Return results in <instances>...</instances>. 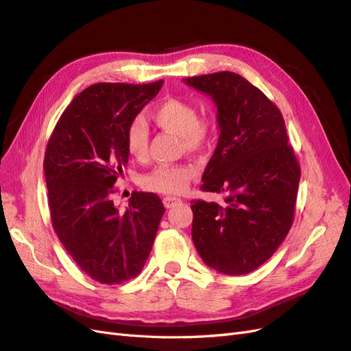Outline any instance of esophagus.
<instances>
[{"label": "esophagus", "mask_w": 351, "mask_h": 351, "mask_svg": "<svg viewBox=\"0 0 351 351\" xmlns=\"http://www.w3.org/2000/svg\"><path fill=\"white\" fill-rule=\"evenodd\" d=\"M182 200L179 197H175V195H166L165 199H162V203H165L166 208H173L178 203H181Z\"/></svg>", "instance_id": "obj_1"}]
</instances>
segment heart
<instances>
[{
    "instance_id": "b5f03b06",
    "label": "heart",
    "mask_w": 351,
    "mask_h": 351,
    "mask_svg": "<svg viewBox=\"0 0 351 351\" xmlns=\"http://www.w3.org/2000/svg\"><path fill=\"white\" fill-rule=\"evenodd\" d=\"M152 119L161 128L181 136L185 151H202L210 145L215 134V121L199 115L195 104L167 97L160 101L151 112ZM149 130L142 118H134L125 132V148L132 157L143 160L148 154ZM197 176V167L189 162L179 165H161L154 167L142 178V186L149 191L162 194H181L189 189L190 182Z\"/></svg>"
}]
</instances>
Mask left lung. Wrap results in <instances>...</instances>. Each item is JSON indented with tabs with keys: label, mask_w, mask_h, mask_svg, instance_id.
Instances as JSON below:
<instances>
[{
	"label": "left lung",
	"mask_w": 351,
	"mask_h": 351,
	"mask_svg": "<svg viewBox=\"0 0 351 351\" xmlns=\"http://www.w3.org/2000/svg\"><path fill=\"white\" fill-rule=\"evenodd\" d=\"M217 104L219 138L191 200L194 247L209 267L245 275L272 257L295 219L300 166L281 110L247 79L219 71L184 79Z\"/></svg>",
	"instance_id": "obj_1"
}]
</instances>
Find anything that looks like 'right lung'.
I'll return each instance as SVG.
<instances>
[{
	"label": "right lung",
	"mask_w": 351,
	"mask_h": 351,
	"mask_svg": "<svg viewBox=\"0 0 351 351\" xmlns=\"http://www.w3.org/2000/svg\"><path fill=\"white\" fill-rule=\"evenodd\" d=\"M161 86L162 80L88 86L62 112L46 146L53 230L76 265L101 284L142 272L166 210L154 193L133 191L125 210L112 200L128 162L127 127Z\"/></svg>",
	"instance_id": "obj_1"
}]
</instances>
